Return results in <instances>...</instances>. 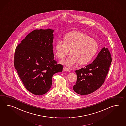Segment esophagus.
I'll list each match as a JSON object with an SVG mask.
<instances>
[{"mask_svg":"<svg viewBox=\"0 0 126 126\" xmlns=\"http://www.w3.org/2000/svg\"><path fill=\"white\" fill-rule=\"evenodd\" d=\"M63 70H64V71H69V69H68L67 67H65V66H64V67H63Z\"/></svg>","mask_w":126,"mask_h":126,"instance_id":"esophagus-1","label":"esophagus"}]
</instances>
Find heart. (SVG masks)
<instances>
[{"instance_id": "obj_1", "label": "heart", "mask_w": 126, "mask_h": 126, "mask_svg": "<svg viewBox=\"0 0 126 126\" xmlns=\"http://www.w3.org/2000/svg\"><path fill=\"white\" fill-rule=\"evenodd\" d=\"M98 43L88 34L79 31L66 34L64 40H58L55 44V52L59 59L64 58L70 51L71 54L62 62L71 66L79 62L80 64L88 63L97 52Z\"/></svg>"}]
</instances>
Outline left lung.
<instances>
[{
    "label": "left lung",
    "mask_w": 126,
    "mask_h": 126,
    "mask_svg": "<svg viewBox=\"0 0 126 126\" xmlns=\"http://www.w3.org/2000/svg\"><path fill=\"white\" fill-rule=\"evenodd\" d=\"M111 62L110 52L107 48H103L92 63L75 71L77 79L74 91L86 95L99 89L104 82Z\"/></svg>",
    "instance_id": "obj_1"
}]
</instances>
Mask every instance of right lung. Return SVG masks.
I'll use <instances>...</instances> for the list:
<instances>
[{
	"label": "right lung",
	"mask_w": 126,
	"mask_h": 126,
	"mask_svg": "<svg viewBox=\"0 0 126 126\" xmlns=\"http://www.w3.org/2000/svg\"><path fill=\"white\" fill-rule=\"evenodd\" d=\"M53 32L49 29L34 30L16 48L15 67L26 89L34 95L48 92L53 75L63 68L54 59Z\"/></svg>",
	"instance_id": "add662e5"
}]
</instances>
